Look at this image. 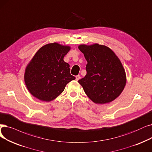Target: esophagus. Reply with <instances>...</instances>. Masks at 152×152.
<instances>
[{"label": "esophagus", "instance_id": "esophagus-1", "mask_svg": "<svg viewBox=\"0 0 152 152\" xmlns=\"http://www.w3.org/2000/svg\"><path fill=\"white\" fill-rule=\"evenodd\" d=\"M80 77H80V75H77V76H76V81H78V80H80Z\"/></svg>", "mask_w": 152, "mask_h": 152}]
</instances>
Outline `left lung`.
I'll return each instance as SVG.
<instances>
[{
	"mask_svg": "<svg viewBox=\"0 0 152 152\" xmlns=\"http://www.w3.org/2000/svg\"><path fill=\"white\" fill-rule=\"evenodd\" d=\"M78 48L86 60L87 74L78 81L90 99L96 104H107L123 91L127 77L123 65L107 46L80 45Z\"/></svg>",
	"mask_w": 152,
	"mask_h": 152,
	"instance_id": "obj_1",
	"label": "left lung"
}]
</instances>
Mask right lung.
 <instances>
[{
  "label": "right lung",
  "mask_w": 152,
  "mask_h": 152,
  "mask_svg": "<svg viewBox=\"0 0 152 152\" xmlns=\"http://www.w3.org/2000/svg\"><path fill=\"white\" fill-rule=\"evenodd\" d=\"M69 46L58 43L45 45L39 48L25 70L24 81L30 93L42 101L54 100L66 86L76 77L70 74L69 64L64 57Z\"/></svg>",
  "instance_id": "add662e5"
}]
</instances>
